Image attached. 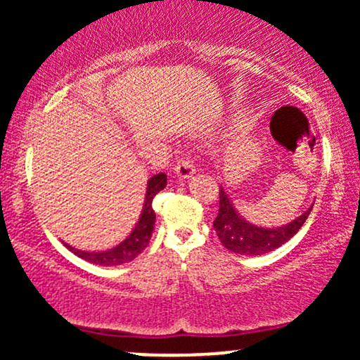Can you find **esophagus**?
I'll use <instances>...</instances> for the list:
<instances>
[{"label": "esophagus", "mask_w": 360, "mask_h": 360, "mask_svg": "<svg viewBox=\"0 0 360 360\" xmlns=\"http://www.w3.org/2000/svg\"><path fill=\"white\" fill-rule=\"evenodd\" d=\"M174 171L176 174L179 177H183V179H188V177H191L194 174V162L191 160V157H183V159H179L176 162L174 166Z\"/></svg>", "instance_id": "esophagus-1"}]
</instances>
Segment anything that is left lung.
<instances>
[{
    "label": "left lung",
    "instance_id": "left-lung-1",
    "mask_svg": "<svg viewBox=\"0 0 360 360\" xmlns=\"http://www.w3.org/2000/svg\"><path fill=\"white\" fill-rule=\"evenodd\" d=\"M220 208L213 221V229L225 249L240 255H260L271 252L286 243L289 238L303 226L311 208L301 217L279 229H260L242 220L240 214L235 212L232 201L226 196L225 189L220 186Z\"/></svg>",
    "mask_w": 360,
    "mask_h": 360
}]
</instances>
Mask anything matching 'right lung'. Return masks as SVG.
<instances>
[{
    "instance_id": "right-lung-1",
    "label": "right lung",
    "mask_w": 360,
    "mask_h": 360,
    "mask_svg": "<svg viewBox=\"0 0 360 360\" xmlns=\"http://www.w3.org/2000/svg\"><path fill=\"white\" fill-rule=\"evenodd\" d=\"M167 184V176L166 174H155L154 177L148 179L147 184V194H146V205H143L142 214H140V220L137 226L134 229V232L127 237V240H123L120 245L115 249L105 250V252H84V250H76L72 247H69L77 257L89 260L93 264H100V266H120V264H125L134 260L137 255L142 254L147 249L148 242H150L152 232H154L155 225V213L152 208V201H154L155 194L162 191Z\"/></svg>"
}]
</instances>
